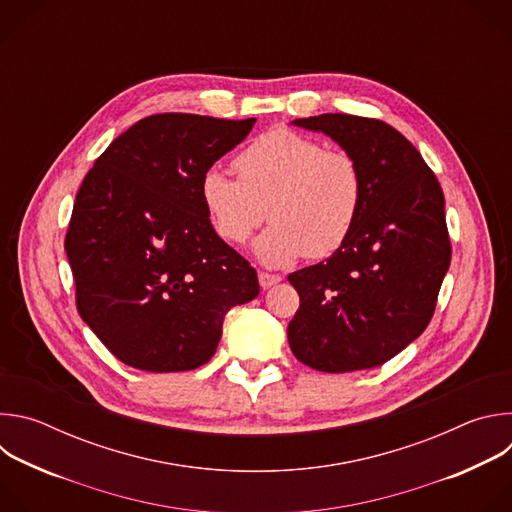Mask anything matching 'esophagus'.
<instances>
[{
	"label": "esophagus",
	"instance_id": "esophagus-1",
	"mask_svg": "<svg viewBox=\"0 0 512 512\" xmlns=\"http://www.w3.org/2000/svg\"><path fill=\"white\" fill-rule=\"evenodd\" d=\"M281 281V275H277V273H267V271H259V285L263 287V289H269L271 285H275V283H279Z\"/></svg>",
	"mask_w": 512,
	"mask_h": 512
}]
</instances>
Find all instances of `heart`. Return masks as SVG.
Returning <instances> with one entry per match:
<instances>
[{
    "label": "heart",
    "mask_w": 512,
    "mask_h": 512,
    "mask_svg": "<svg viewBox=\"0 0 512 512\" xmlns=\"http://www.w3.org/2000/svg\"><path fill=\"white\" fill-rule=\"evenodd\" d=\"M239 180L208 170L200 198L216 235L245 243L269 214L255 241L261 263L281 267L302 255L322 259L350 237L362 204V172L354 156L287 127L255 137L235 158Z\"/></svg>",
    "instance_id": "1"
}]
</instances>
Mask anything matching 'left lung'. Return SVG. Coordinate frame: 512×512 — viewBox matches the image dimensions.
<instances>
[{
    "label": "left lung",
    "instance_id": "obj_1",
    "mask_svg": "<svg viewBox=\"0 0 512 512\" xmlns=\"http://www.w3.org/2000/svg\"><path fill=\"white\" fill-rule=\"evenodd\" d=\"M356 158L362 204L346 243L289 273L300 308L287 326L294 356L322 373L373 369L429 324L450 267L444 192L413 143L379 119L324 113L291 121Z\"/></svg>",
    "mask_w": 512,
    "mask_h": 512
}]
</instances>
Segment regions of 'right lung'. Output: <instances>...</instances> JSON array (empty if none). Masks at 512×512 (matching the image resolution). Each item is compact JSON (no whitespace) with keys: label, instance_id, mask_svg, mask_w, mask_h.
Wrapping results in <instances>:
<instances>
[{"label":"right lung","instance_id":"obj_1","mask_svg":"<svg viewBox=\"0 0 512 512\" xmlns=\"http://www.w3.org/2000/svg\"><path fill=\"white\" fill-rule=\"evenodd\" d=\"M253 125L145 117L85 176L64 241L77 310L129 367L198 369L216 352L225 314L259 296L257 271L214 233L200 198L202 176Z\"/></svg>","mask_w":512,"mask_h":512}]
</instances>
